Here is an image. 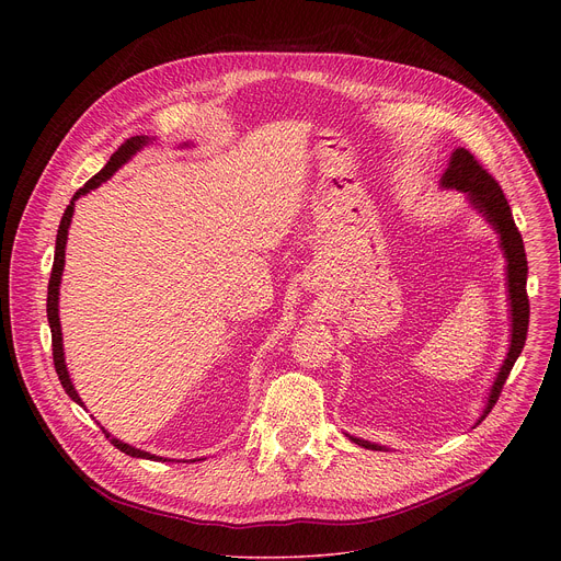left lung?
I'll use <instances>...</instances> for the list:
<instances>
[{
    "label": "left lung",
    "mask_w": 561,
    "mask_h": 561,
    "mask_svg": "<svg viewBox=\"0 0 561 561\" xmlns=\"http://www.w3.org/2000/svg\"><path fill=\"white\" fill-rule=\"evenodd\" d=\"M442 186L444 188H455L468 195V202L486 217V221L493 224V228L500 232L502 239V251L504 257L508 262L506 266V282H508V301H511V348L508 355L493 381V388L489 392V402L486 409L482 413V417L477 420V424H482L484 417L493 411V407L497 404L500 392L526 344V333H528V314H530V304H528V295H526V275H528V262H526V251H524V239L515 226L511 206L504 197L502 186L497 184V180L477 162V157L466 150V148H457L450 154L448 169L442 178ZM355 444L370 448V450H386L379 444H370L366 439L359 437H351Z\"/></svg>",
    "instance_id": "left-lung-1"
}]
</instances>
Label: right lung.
I'll use <instances>...</instances> for the list:
<instances>
[{
	"label": "right lung",
	"mask_w": 561,
	"mask_h": 561,
	"mask_svg": "<svg viewBox=\"0 0 561 561\" xmlns=\"http://www.w3.org/2000/svg\"><path fill=\"white\" fill-rule=\"evenodd\" d=\"M148 141H150V139H148V137H144V135H137V137L126 139V141H124V144H122V146L111 154L108 164H106V167H104L95 178H91L82 188H79V191L72 195L70 204L66 206V210H64V215H61V221H59V230H57V239H55L53 273H50V282H48L46 314H48L50 333H53V362H55V370H57V375H59V381H61L64 390L68 392V397L72 399V402H77L79 407H84V402H82V399H79V394H77V390H75V386H72L70 377H68V370H66V362H64V344H61V327H59V308H57V301H59V284H61V273H64L66 239H68V226H70L72 210H75V199H79L82 195H87L89 191L98 188V186H100L102 182H106L108 178H113V173H115L117 169H122V167L128 162V159H130L139 148H144ZM102 431H104V428H102ZM104 435L111 439V444H113L115 448H119L122 453H126V455H130V457H141V459H162V457L150 455V453H146V450H139V448H135V446H128V444H124V442H119V439L111 437V433H108V431H104ZM164 461H167V459H164ZM193 461H195V459H193Z\"/></svg>",
	"instance_id": "right-lung-1"
}]
</instances>
